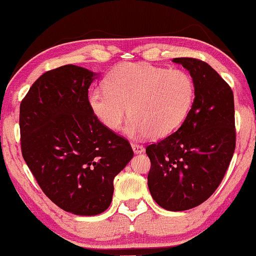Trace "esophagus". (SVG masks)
<instances>
[{
  "instance_id": "obj_1",
  "label": "esophagus",
  "mask_w": 256,
  "mask_h": 256,
  "mask_svg": "<svg viewBox=\"0 0 256 256\" xmlns=\"http://www.w3.org/2000/svg\"><path fill=\"white\" fill-rule=\"evenodd\" d=\"M131 146H132V150H134V154H142V152L144 151V146L140 144L131 143Z\"/></svg>"
}]
</instances>
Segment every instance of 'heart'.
<instances>
[{
	"instance_id": "1",
	"label": "heart",
	"mask_w": 256,
	"mask_h": 256,
	"mask_svg": "<svg viewBox=\"0 0 256 256\" xmlns=\"http://www.w3.org/2000/svg\"><path fill=\"white\" fill-rule=\"evenodd\" d=\"M194 98L195 84L184 70L125 62L108 73L105 88L90 90L88 102L108 130H119L128 113V134L163 138L180 128Z\"/></svg>"
}]
</instances>
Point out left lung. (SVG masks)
I'll list each match as a JSON object with an SVG mask.
<instances>
[{"label":"left lung","mask_w":256,"mask_h":256,"mask_svg":"<svg viewBox=\"0 0 256 256\" xmlns=\"http://www.w3.org/2000/svg\"><path fill=\"white\" fill-rule=\"evenodd\" d=\"M190 72L195 99L180 128L146 146L148 186L162 208L182 212L209 198L221 184L235 151L234 94L204 61L174 58Z\"/></svg>","instance_id":"1"}]
</instances>
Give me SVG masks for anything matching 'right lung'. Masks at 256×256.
<instances>
[{
  "instance_id": "obj_1",
  "label": "right lung",
  "mask_w": 256,
  "mask_h": 256,
  "mask_svg": "<svg viewBox=\"0 0 256 256\" xmlns=\"http://www.w3.org/2000/svg\"><path fill=\"white\" fill-rule=\"evenodd\" d=\"M96 74L64 64L44 73L20 105L24 160L52 202L76 215L102 214L113 180L134 156L130 143L90 110Z\"/></svg>"
}]
</instances>
